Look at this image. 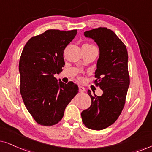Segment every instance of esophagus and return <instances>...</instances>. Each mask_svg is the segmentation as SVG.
Listing matches in <instances>:
<instances>
[{"label":"esophagus","instance_id":"1","mask_svg":"<svg viewBox=\"0 0 152 152\" xmlns=\"http://www.w3.org/2000/svg\"><path fill=\"white\" fill-rule=\"evenodd\" d=\"M78 88H79V92H83L86 91V88H84V87H83L81 86H78Z\"/></svg>","mask_w":152,"mask_h":152}]
</instances>
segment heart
<instances>
[{
  "instance_id": "heart-1",
  "label": "heart",
  "mask_w": 152,
  "mask_h": 152,
  "mask_svg": "<svg viewBox=\"0 0 152 152\" xmlns=\"http://www.w3.org/2000/svg\"><path fill=\"white\" fill-rule=\"evenodd\" d=\"M88 45H90V46H93V45H92V44H88Z\"/></svg>"
}]
</instances>
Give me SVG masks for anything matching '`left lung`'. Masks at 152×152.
I'll list each match as a JSON object with an SVG mask.
<instances>
[{"mask_svg":"<svg viewBox=\"0 0 152 152\" xmlns=\"http://www.w3.org/2000/svg\"><path fill=\"white\" fill-rule=\"evenodd\" d=\"M99 48L94 83L103 90L102 96L88 93L92 103L81 113L82 121L88 129L99 131L117 120L124 108L130 84L128 52L116 34L107 28H98L84 32Z\"/></svg>","mask_w":152,"mask_h":152,"instance_id":"obj_1","label":"left lung"}]
</instances>
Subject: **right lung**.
I'll list each match as a JSON object with an SVG mask.
<instances>
[{
	"instance_id": "obj_1",
	"label": "right lung",
	"mask_w": 152,
	"mask_h": 152,
	"mask_svg": "<svg viewBox=\"0 0 152 152\" xmlns=\"http://www.w3.org/2000/svg\"><path fill=\"white\" fill-rule=\"evenodd\" d=\"M77 30H48L28 40L19 60L20 92L25 106L36 122L43 126L56 124L76 94L73 82H58L54 74L64 65L63 53Z\"/></svg>"
}]
</instances>
